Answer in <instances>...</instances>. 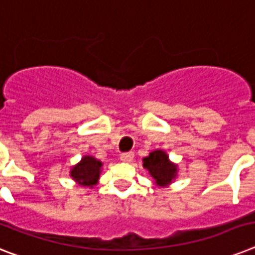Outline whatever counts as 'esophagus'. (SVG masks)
I'll return each mask as SVG.
<instances>
[{
  "label": "esophagus",
  "mask_w": 255,
  "mask_h": 255,
  "mask_svg": "<svg viewBox=\"0 0 255 255\" xmlns=\"http://www.w3.org/2000/svg\"><path fill=\"white\" fill-rule=\"evenodd\" d=\"M133 153L132 152H128V153H123L121 156V161L122 162H126V163H129L133 161Z\"/></svg>",
  "instance_id": "obj_1"
}]
</instances>
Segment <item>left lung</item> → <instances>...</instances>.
<instances>
[{"instance_id":"8db88e82","label":"left lung","mask_w":255,"mask_h":255,"mask_svg":"<svg viewBox=\"0 0 255 255\" xmlns=\"http://www.w3.org/2000/svg\"><path fill=\"white\" fill-rule=\"evenodd\" d=\"M142 166L153 178L154 185L158 187L170 186L178 177V165L171 162L165 150L156 149L142 158Z\"/></svg>"}]
</instances>
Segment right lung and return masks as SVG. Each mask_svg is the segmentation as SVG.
Masks as SVG:
<instances>
[{
  "mask_svg": "<svg viewBox=\"0 0 255 255\" xmlns=\"http://www.w3.org/2000/svg\"><path fill=\"white\" fill-rule=\"evenodd\" d=\"M103 163L93 156H84L80 162L70 167V177L78 186L93 188L99 181Z\"/></svg>",
  "mask_w": 255,
  "mask_h": 255,
  "instance_id": "obj_1",
  "label": "right lung"
}]
</instances>
